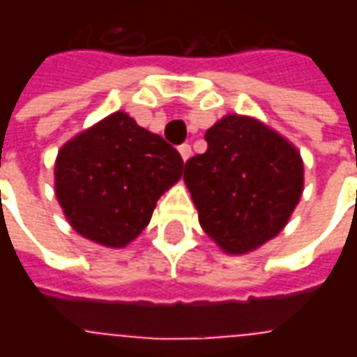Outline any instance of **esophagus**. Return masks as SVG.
I'll return each instance as SVG.
<instances>
[{
  "mask_svg": "<svg viewBox=\"0 0 357 357\" xmlns=\"http://www.w3.org/2000/svg\"><path fill=\"white\" fill-rule=\"evenodd\" d=\"M179 155H181V158H183V160H187V158L191 156V145H187V143L179 145Z\"/></svg>",
  "mask_w": 357,
  "mask_h": 357,
  "instance_id": "esophagus-1",
  "label": "esophagus"
}]
</instances>
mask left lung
Instances as JSON below:
<instances>
[{
  "label": "left lung",
  "mask_w": 357,
  "mask_h": 357,
  "mask_svg": "<svg viewBox=\"0 0 357 357\" xmlns=\"http://www.w3.org/2000/svg\"><path fill=\"white\" fill-rule=\"evenodd\" d=\"M206 153L185 162L183 179L202 229L229 255L273 239L304 185L296 149L258 120L227 114L210 128Z\"/></svg>",
  "instance_id": "obj_1"
}]
</instances>
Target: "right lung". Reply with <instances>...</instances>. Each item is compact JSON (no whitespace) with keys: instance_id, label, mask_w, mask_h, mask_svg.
Returning a JSON list of instances; mask_svg holds the SVG:
<instances>
[{"instance_id":"right-lung-1","label":"right lung","mask_w":357,"mask_h":357,"mask_svg":"<svg viewBox=\"0 0 357 357\" xmlns=\"http://www.w3.org/2000/svg\"><path fill=\"white\" fill-rule=\"evenodd\" d=\"M181 172L176 149L114 112L59 151L55 191L76 231L120 248L147 227L156 201Z\"/></svg>"}]
</instances>
